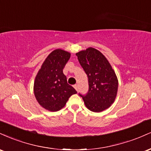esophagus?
<instances>
[{
  "mask_svg": "<svg viewBox=\"0 0 151 151\" xmlns=\"http://www.w3.org/2000/svg\"><path fill=\"white\" fill-rule=\"evenodd\" d=\"M74 89H75L77 91V90H78V85H77V84H74Z\"/></svg>",
  "mask_w": 151,
  "mask_h": 151,
  "instance_id": "34e87169",
  "label": "esophagus"
}]
</instances>
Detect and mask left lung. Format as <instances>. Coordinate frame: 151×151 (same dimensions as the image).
Listing matches in <instances>:
<instances>
[{"label": "left lung", "instance_id": "left-lung-1", "mask_svg": "<svg viewBox=\"0 0 151 151\" xmlns=\"http://www.w3.org/2000/svg\"><path fill=\"white\" fill-rule=\"evenodd\" d=\"M88 77L89 89L81 94L85 106L93 112L108 109L115 100L118 91V79L106 58L93 47L76 54Z\"/></svg>", "mask_w": 151, "mask_h": 151}]
</instances>
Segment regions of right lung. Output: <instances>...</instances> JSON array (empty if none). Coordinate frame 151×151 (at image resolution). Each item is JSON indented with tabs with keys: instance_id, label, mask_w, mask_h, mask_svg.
<instances>
[{
	"instance_id": "1",
	"label": "right lung",
	"mask_w": 151,
	"mask_h": 151,
	"mask_svg": "<svg viewBox=\"0 0 151 151\" xmlns=\"http://www.w3.org/2000/svg\"><path fill=\"white\" fill-rule=\"evenodd\" d=\"M70 58V53L58 49L48 55L35 77L34 93L43 108L58 111L65 106L69 98L77 91L67 84L63 69Z\"/></svg>"
}]
</instances>
